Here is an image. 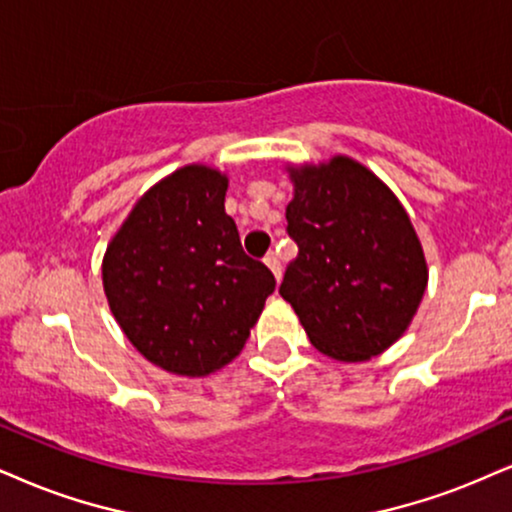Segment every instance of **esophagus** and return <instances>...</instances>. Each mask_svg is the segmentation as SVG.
<instances>
[{"mask_svg":"<svg viewBox=\"0 0 512 512\" xmlns=\"http://www.w3.org/2000/svg\"><path fill=\"white\" fill-rule=\"evenodd\" d=\"M263 261H266V266L273 270L275 280H280V277H282V266H280V258H277V254H273V251H270V254L263 258Z\"/></svg>","mask_w":512,"mask_h":512,"instance_id":"34e87169","label":"esophagus"}]
</instances>
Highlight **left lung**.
I'll return each instance as SVG.
<instances>
[{"label":"left lung","mask_w":512,"mask_h":512,"mask_svg":"<svg viewBox=\"0 0 512 512\" xmlns=\"http://www.w3.org/2000/svg\"><path fill=\"white\" fill-rule=\"evenodd\" d=\"M287 170V232L299 256L287 266L282 299L320 353L370 361L408 330L425 294L420 239L401 201L363 163L332 156Z\"/></svg>","instance_id":"8db88e82"}]
</instances>
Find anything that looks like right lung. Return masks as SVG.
<instances>
[{
	"label": "right lung",
	"mask_w": 512,
	"mask_h": 512,
	"mask_svg": "<svg viewBox=\"0 0 512 512\" xmlns=\"http://www.w3.org/2000/svg\"><path fill=\"white\" fill-rule=\"evenodd\" d=\"M227 178L192 163L142 194L106 246L104 294L149 363L211 375L239 356L275 277L244 254L225 213Z\"/></svg>",
	"instance_id": "right-lung-1"
}]
</instances>
